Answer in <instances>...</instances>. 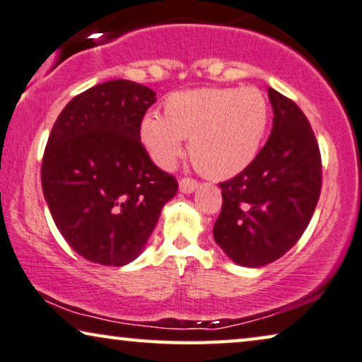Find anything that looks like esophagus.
Wrapping results in <instances>:
<instances>
[{"mask_svg": "<svg viewBox=\"0 0 362 362\" xmlns=\"http://www.w3.org/2000/svg\"><path fill=\"white\" fill-rule=\"evenodd\" d=\"M197 182L194 180H189V177H185V180L180 181V191L182 194H192L197 189Z\"/></svg>", "mask_w": 362, "mask_h": 362, "instance_id": "obj_1", "label": "esophagus"}]
</instances>
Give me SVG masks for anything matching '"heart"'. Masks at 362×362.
Returning a JSON list of instances; mask_svg holds the SVG:
<instances>
[{"label":"heart","instance_id":"obj_1","mask_svg":"<svg viewBox=\"0 0 362 362\" xmlns=\"http://www.w3.org/2000/svg\"><path fill=\"white\" fill-rule=\"evenodd\" d=\"M269 124V103L256 88H202L177 91L163 103V117L146 114L140 144L150 160L170 170L187 142L192 165L211 180L243 171L258 155Z\"/></svg>","mask_w":362,"mask_h":362}]
</instances>
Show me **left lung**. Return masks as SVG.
<instances>
[{"label":"left lung","mask_w":362,"mask_h":362,"mask_svg":"<svg viewBox=\"0 0 362 362\" xmlns=\"http://www.w3.org/2000/svg\"><path fill=\"white\" fill-rule=\"evenodd\" d=\"M272 129L256 158L220 182L222 212L214 238L233 263L261 268L294 246L315 212L322 160L305 114L269 88Z\"/></svg>","instance_id":"obj_1"}]
</instances>
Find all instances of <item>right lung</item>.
<instances>
[{
    "mask_svg": "<svg viewBox=\"0 0 362 362\" xmlns=\"http://www.w3.org/2000/svg\"><path fill=\"white\" fill-rule=\"evenodd\" d=\"M150 88L114 80L78 94L52 127L42 160V191L52 218L78 255L125 266L142 253L175 177L140 144V122L156 101Z\"/></svg>",
    "mask_w": 362,
    "mask_h": 362,
    "instance_id": "add662e5",
    "label": "right lung"
}]
</instances>
